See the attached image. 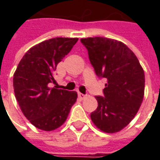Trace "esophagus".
<instances>
[{
	"mask_svg": "<svg viewBox=\"0 0 160 160\" xmlns=\"http://www.w3.org/2000/svg\"><path fill=\"white\" fill-rule=\"evenodd\" d=\"M78 97L81 99V100H83V99H84L85 97H86V95H84V94H83V93H81V92H78Z\"/></svg>",
	"mask_w": 160,
	"mask_h": 160,
	"instance_id": "1",
	"label": "esophagus"
}]
</instances>
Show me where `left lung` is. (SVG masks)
<instances>
[{"label":"left lung","instance_id":"1","mask_svg":"<svg viewBox=\"0 0 160 160\" xmlns=\"http://www.w3.org/2000/svg\"><path fill=\"white\" fill-rule=\"evenodd\" d=\"M96 75L107 79L104 97L95 96L98 107L91 119L108 133L119 132L135 117L143 101L144 71L135 54L119 41L106 37L82 38Z\"/></svg>","mask_w":160,"mask_h":160}]
</instances>
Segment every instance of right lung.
<instances>
[{
	"instance_id": "1",
	"label": "right lung",
	"mask_w": 160,
	"mask_h": 160,
	"mask_svg": "<svg viewBox=\"0 0 160 160\" xmlns=\"http://www.w3.org/2000/svg\"><path fill=\"white\" fill-rule=\"evenodd\" d=\"M78 38L56 37L28 50L13 76L15 97L24 116L43 131H52L67 120L77 102V92L51 87L57 65L69 53Z\"/></svg>"
}]
</instances>
